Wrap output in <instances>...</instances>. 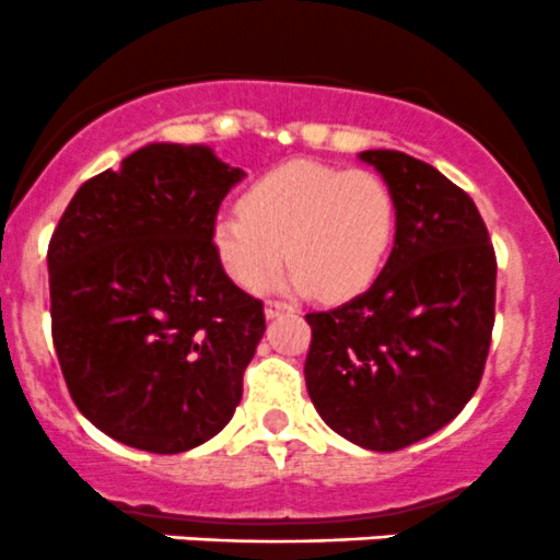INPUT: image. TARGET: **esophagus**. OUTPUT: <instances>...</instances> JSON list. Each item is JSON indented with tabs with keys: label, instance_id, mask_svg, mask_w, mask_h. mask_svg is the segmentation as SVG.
Returning <instances> with one entry per match:
<instances>
[{
	"label": "esophagus",
	"instance_id": "1",
	"mask_svg": "<svg viewBox=\"0 0 560 560\" xmlns=\"http://www.w3.org/2000/svg\"><path fill=\"white\" fill-rule=\"evenodd\" d=\"M264 313H267V318H278V315L293 313V304L280 302V299H269L267 307H264Z\"/></svg>",
	"mask_w": 560,
	"mask_h": 560
}]
</instances>
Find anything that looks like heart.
<instances>
[{
    "mask_svg": "<svg viewBox=\"0 0 560 560\" xmlns=\"http://www.w3.org/2000/svg\"><path fill=\"white\" fill-rule=\"evenodd\" d=\"M397 220L395 190L378 174L293 160L253 182L242 209L214 218L212 245L247 291H261L288 253V285L348 299L381 275Z\"/></svg>",
    "mask_w": 560,
    "mask_h": 560,
    "instance_id": "1",
    "label": "heart"
}]
</instances>
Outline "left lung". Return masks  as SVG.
I'll return each instance as SVG.
<instances>
[{"label": "left lung", "instance_id": "left-lung-1", "mask_svg": "<svg viewBox=\"0 0 560 560\" xmlns=\"http://www.w3.org/2000/svg\"><path fill=\"white\" fill-rule=\"evenodd\" d=\"M359 158L395 190V247L368 291L304 315V381L335 433L397 452L450 424L479 386L495 324V250L468 192L433 165L395 149Z\"/></svg>", "mask_w": 560, "mask_h": 560}]
</instances>
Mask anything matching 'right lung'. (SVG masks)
<instances>
[{
    "label": "right lung",
    "instance_id": "add662e5",
    "mask_svg": "<svg viewBox=\"0 0 560 560\" xmlns=\"http://www.w3.org/2000/svg\"><path fill=\"white\" fill-rule=\"evenodd\" d=\"M245 171L209 147L149 143L79 187L48 245L51 335L97 430L179 455L218 435L264 337V302L231 282L212 225Z\"/></svg>",
    "mask_w": 560,
    "mask_h": 560
}]
</instances>
